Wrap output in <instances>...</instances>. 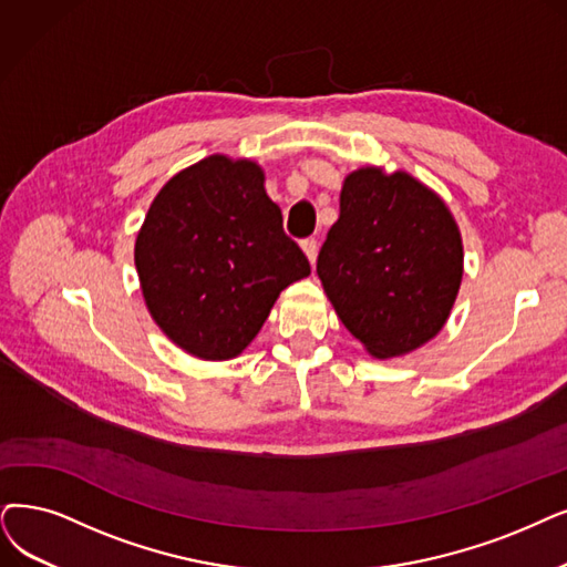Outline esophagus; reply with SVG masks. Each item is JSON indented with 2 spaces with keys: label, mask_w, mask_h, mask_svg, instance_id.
<instances>
[{
  "label": "esophagus",
  "mask_w": 567,
  "mask_h": 567,
  "mask_svg": "<svg viewBox=\"0 0 567 567\" xmlns=\"http://www.w3.org/2000/svg\"><path fill=\"white\" fill-rule=\"evenodd\" d=\"M302 251H305L307 260H309L311 267H313V265H316V256H319V241H316V239H305V241H302Z\"/></svg>",
  "instance_id": "obj_1"
}]
</instances>
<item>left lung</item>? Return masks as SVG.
<instances>
[{
    "label": "left lung",
    "instance_id": "obj_1",
    "mask_svg": "<svg viewBox=\"0 0 567 567\" xmlns=\"http://www.w3.org/2000/svg\"><path fill=\"white\" fill-rule=\"evenodd\" d=\"M316 271L347 330L379 360L427 344L463 281V239L444 199L402 169L347 174Z\"/></svg>",
    "mask_w": 567,
    "mask_h": 567
}]
</instances>
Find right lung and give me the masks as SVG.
<instances>
[{
	"label": "right lung",
	"mask_w": 567,
	"mask_h": 567,
	"mask_svg": "<svg viewBox=\"0 0 567 567\" xmlns=\"http://www.w3.org/2000/svg\"><path fill=\"white\" fill-rule=\"evenodd\" d=\"M134 265L157 328L199 360L237 358L279 292L311 271L284 233L262 167L220 153L181 169L155 195Z\"/></svg>",
	"instance_id": "1"
}]
</instances>
